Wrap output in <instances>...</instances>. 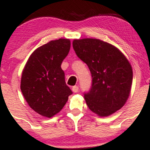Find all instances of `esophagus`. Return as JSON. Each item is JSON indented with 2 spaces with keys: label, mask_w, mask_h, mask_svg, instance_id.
Segmentation results:
<instances>
[{
  "label": "esophagus",
  "mask_w": 150,
  "mask_h": 150,
  "mask_svg": "<svg viewBox=\"0 0 150 150\" xmlns=\"http://www.w3.org/2000/svg\"><path fill=\"white\" fill-rule=\"evenodd\" d=\"M72 91H73L74 93H76V92H78V91H79V88H78V86H75L72 87Z\"/></svg>",
  "instance_id": "esophagus-1"
}]
</instances>
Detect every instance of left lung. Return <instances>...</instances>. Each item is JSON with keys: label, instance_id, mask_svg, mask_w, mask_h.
I'll use <instances>...</instances> for the list:
<instances>
[{"label": "left lung", "instance_id": "left-lung-1", "mask_svg": "<svg viewBox=\"0 0 150 150\" xmlns=\"http://www.w3.org/2000/svg\"><path fill=\"white\" fill-rule=\"evenodd\" d=\"M72 46L92 77L91 89L84 94L88 108L102 117L122 108L133 82V69L127 58L115 46L98 39L74 40Z\"/></svg>", "mask_w": 150, "mask_h": 150}]
</instances>
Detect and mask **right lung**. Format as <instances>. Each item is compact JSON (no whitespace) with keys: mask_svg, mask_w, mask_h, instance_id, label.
I'll use <instances>...</instances> for the list:
<instances>
[{"mask_svg":"<svg viewBox=\"0 0 150 150\" xmlns=\"http://www.w3.org/2000/svg\"><path fill=\"white\" fill-rule=\"evenodd\" d=\"M69 49V39L52 40L32 53L22 72L23 97L35 112L45 117L60 112L72 94L61 67Z\"/></svg>","mask_w":150,"mask_h":150,"instance_id":"1","label":"right lung"}]
</instances>
